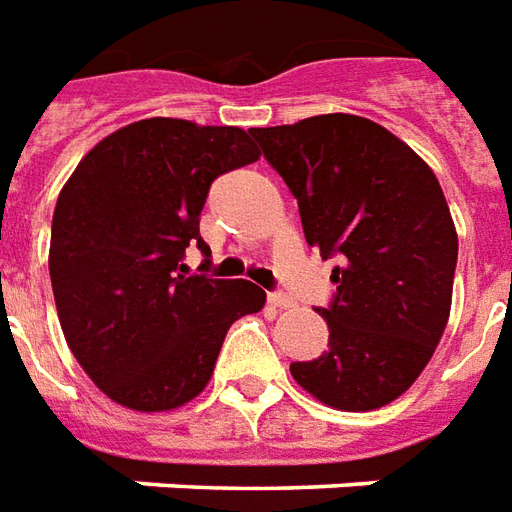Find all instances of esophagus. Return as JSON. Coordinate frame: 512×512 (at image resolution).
<instances>
[{
  "label": "esophagus",
  "mask_w": 512,
  "mask_h": 512,
  "mask_svg": "<svg viewBox=\"0 0 512 512\" xmlns=\"http://www.w3.org/2000/svg\"><path fill=\"white\" fill-rule=\"evenodd\" d=\"M267 300H270V303L278 308H292V300H289V295H284V292H270V295H267Z\"/></svg>",
  "instance_id": "obj_1"
}]
</instances>
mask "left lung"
Returning a JSON list of instances; mask_svg holds the SVG:
<instances>
[{"label":"left lung","instance_id":"left-lung-1","mask_svg":"<svg viewBox=\"0 0 512 512\" xmlns=\"http://www.w3.org/2000/svg\"><path fill=\"white\" fill-rule=\"evenodd\" d=\"M297 198L303 234L339 256L328 350L295 361L292 378L339 411L397 400L447 328L458 234L436 173L380 123L347 112L250 129Z\"/></svg>","mask_w":512,"mask_h":512}]
</instances>
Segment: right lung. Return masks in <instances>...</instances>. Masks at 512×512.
Here are the masks:
<instances>
[{"mask_svg":"<svg viewBox=\"0 0 512 512\" xmlns=\"http://www.w3.org/2000/svg\"><path fill=\"white\" fill-rule=\"evenodd\" d=\"M256 159L237 126L146 118L104 137L65 181L49 248L57 317L118 405L157 413L198 397L228 328L264 306L250 281L181 275L190 245L209 256L198 223L212 181Z\"/></svg>","mask_w":512,"mask_h":512,"instance_id":"add662e5","label":"right lung"}]
</instances>
